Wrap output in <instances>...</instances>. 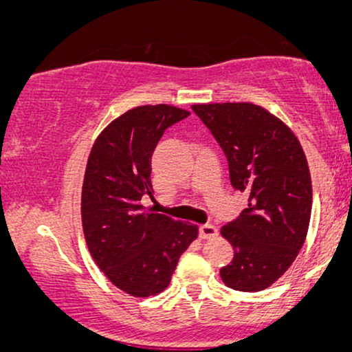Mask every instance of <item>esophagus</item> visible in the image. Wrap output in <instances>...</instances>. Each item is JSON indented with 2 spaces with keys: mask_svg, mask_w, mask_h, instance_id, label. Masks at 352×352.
Wrapping results in <instances>:
<instances>
[{
  "mask_svg": "<svg viewBox=\"0 0 352 352\" xmlns=\"http://www.w3.org/2000/svg\"><path fill=\"white\" fill-rule=\"evenodd\" d=\"M218 235V228L213 225H201L200 227V238L201 240H210Z\"/></svg>",
  "mask_w": 352,
  "mask_h": 352,
  "instance_id": "34e87169",
  "label": "esophagus"
}]
</instances>
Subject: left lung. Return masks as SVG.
Returning <instances> with one entry per match:
<instances>
[{
    "mask_svg": "<svg viewBox=\"0 0 352 352\" xmlns=\"http://www.w3.org/2000/svg\"><path fill=\"white\" fill-rule=\"evenodd\" d=\"M192 109L223 148L232 185L248 195V208L220 230L235 250L220 276L236 292H261L293 265L308 235V160L292 129L265 107L221 102Z\"/></svg>",
    "mask_w": 352,
    "mask_h": 352,
    "instance_id": "obj_1",
    "label": "left lung"
}]
</instances>
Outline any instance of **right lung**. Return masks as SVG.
<instances>
[{
	"instance_id": "obj_1",
	"label": "right lung",
	"mask_w": 352,
	"mask_h": 352,
	"mask_svg": "<svg viewBox=\"0 0 352 352\" xmlns=\"http://www.w3.org/2000/svg\"><path fill=\"white\" fill-rule=\"evenodd\" d=\"M190 112L139 106L100 132L84 173L80 217L89 252L112 285L135 298L162 293L199 227L142 207L152 197L151 159L165 129Z\"/></svg>"
}]
</instances>
